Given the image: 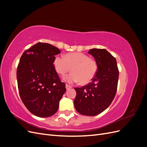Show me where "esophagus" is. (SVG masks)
<instances>
[{"label":"esophagus","mask_w":147,"mask_h":147,"mask_svg":"<svg viewBox=\"0 0 147 147\" xmlns=\"http://www.w3.org/2000/svg\"><path fill=\"white\" fill-rule=\"evenodd\" d=\"M65 88H66V90H69V89L72 88V87L71 86H70V85H69V84H66V85H65Z\"/></svg>","instance_id":"1"}]
</instances>
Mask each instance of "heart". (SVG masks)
Here are the masks:
<instances>
[{
  "label": "heart",
  "mask_w": 147,
  "mask_h": 147,
  "mask_svg": "<svg viewBox=\"0 0 147 147\" xmlns=\"http://www.w3.org/2000/svg\"><path fill=\"white\" fill-rule=\"evenodd\" d=\"M57 72L64 75L72 69L73 72L64 77V80L70 83L80 82L84 85L94 78L97 70L95 60L82 53H70L63 56H57L53 62Z\"/></svg>",
  "instance_id": "heart-1"
}]
</instances>
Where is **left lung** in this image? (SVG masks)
I'll list each match as a JSON object with an SVG mask.
<instances>
[{
	"instance_id": "left-lung-1",
	"label": "left lung",
	"mask_w": 147,
	"mask_h": 147,
	"mask_svg": "<svg viewBox=\"0 0 147 147\" xmlns=\"http://www.w3.org/2000/svg\"><path fill=\"white\" fill-rule=\"evenodd\" d=\"M94 57L97 71L92 82L81 88H75L77 95L74 106L78 113L95 116L105 110L116 94L119 71L117 60L105 49L92 48L88 51Z\"/></svg>"
}]
</instances>
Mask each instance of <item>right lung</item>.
<instances>
[{
  "label": "right lung",
  "mask_w": 147,
  "mask_h": 147,
  "mask_svg": "<svg viewBox=\"0 0 147 147\" xmlns=\"http://www.w3.org/2000/svg\"><path fill=\"white\" fill-rule=\"evenodd\" d=\"M56 47L38 42L22 55L16 76L21 99L29 112L38 117L54 115L66 91L53 65L60 54Z\"/></svg>",
  "instance_id": "right-lung-1"
}]
</instances>
